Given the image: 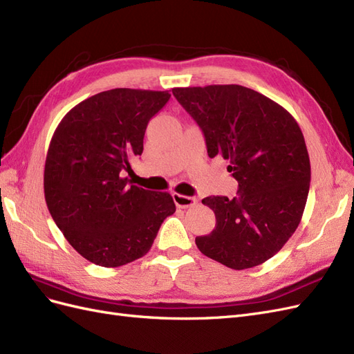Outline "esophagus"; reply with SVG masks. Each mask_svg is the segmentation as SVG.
Instances as JSON below:
<instances>
[{
	"label": "esophagus",
	"mask_w": 354,
	"mask_h": 354,
	"mask_svg": "<svg viewBox=\"0 0 354 354\" xmlns=\"http://www.w3.org/2000/svg\"><path fill=\"white\" fill-rule=\"evenodd\" d=\"M173 199L174 203L177 205V208H190L198 203V199L194 196H185L180 194H173Z\"/></svg>",
	"instance_id": "1"
}]
</instances>
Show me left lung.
<instances>
[{"instance_id":"obj_1","label":"left lung","mask_w":354,"mask_h":354,"mask_svg":"<svg viewBox=\"0 0 354 354\" xmlns=\"http://www.w3.org/2000/svg\"><path fill=\"white\" fill-rule=\"evenodd\" d=\"M205 136L208 156H223L238 196L202 199L216 229L195 239L202 254L234 270L281 251L303 217L310 159L301 128L281 104L242 85L173 88Z\"/></svg>"}]
</instances>
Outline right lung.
I'll return each mask as SVG.
<instances>
[{"label":"right lung","mask_w":354,"mask_h":354,"mask_svg":"<svg viewBox=\"0 0 354 354\" xmlns=\"http://www.w3.org/2000/svg\"><path fill=\"white\" fill-rule=\"evenodd\" d=\"M169 97L168 91H102L72 108L51 137L44 169L48 211L66 241L94 264L120 267L140 259L176 212L167 192L122 177L143 152L149 121Z\"/></svg>","instance_id":"1"}]
</instances>
